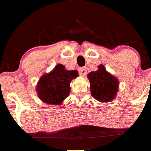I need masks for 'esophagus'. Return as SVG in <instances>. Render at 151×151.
Returning <instances> with one entry per match:
<instances>
[{
	"label": "esophagus",
	"instance_id": "obj_1",
	"mask_svg": "<svg viewBox=\"0 0 151 151\" xmlns=\"http://www.w3.org/2000/svg\"><path fill=\"white\" fill-rule=\"evenodd\" d=\"M79 73L81 76H86L87 74V68L86 67H83V68H79Z\"/></svg>",
	"mask_w": 151,
	"mask_h": 151
}]
</instances>
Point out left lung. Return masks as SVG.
<instances>
[{"instance_id": "1", "label": "left lung", "mask_w": 151, "mask_h": 151, "mask_svg": "<svg viewBox=\"0 0 151 151\" xmlns=\"http://www.w3.org/2000/svg\"><path fill=\"white\" fill-rule=\"evenodd\" d=\"M97 71H92L88 75L91 95L99 102H111L117 93L119 81L107 72L102 65H99Z\"/></svg>"}]
</instances>
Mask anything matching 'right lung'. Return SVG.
Returning <instances> with one entry per match:
<instances>
[{
	"instance_id": "obj_1",
	"label": "right lung",
	"mask_w": 151,
	"mask_h": 151,
	"mask_svg": "<svg viewBox=\"0 0 151 151\" xmlns=\"http://www.w3.org/2000/svg\"><path fill=\"white\" fill-rule=\"evenodd\" d=\"M78 76L77 71H68L58 64L49 74L41 77L37 86V95L42 101L50 105H59L70 93V83Z\"/></svg>"
}]
</instances>
